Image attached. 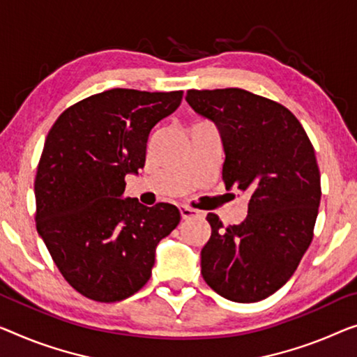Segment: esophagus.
<instances>
[{
  "instance_id": "esophagus-1",
  "label": "esophagus",
  "mask_w": 357,
  "mask_h": 357,
  "mask_svg": "<svg viewBox=\"0 0 357 357\" xmlns=\"http://www.w3.org/2000/svg\"><path fill=\"white\" fill-rule=\"evenodd\" d=\"M179 213H181V218L183 220H189V218L192 216H199V211L194 210V208H189V206H179Z\"/></svg>"
}]
</instances>
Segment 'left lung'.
<instances>
[{
  "label": "left lung",
  "mask_w": 357,
  "mask_h": 357,
  "mask_svg": "<svg viewBox=\"0 0 357 357\" xmlns=\"http://www.w3.org/2000/svg\"><path fill=\"white\" fill-rule=\"evenodd\" d=\"M197 114L220 130L226 189L250 194L248 215L225 227L208 213L202 275L237 303L264 300L289 280L314 237L321 173L305 128L284 105L241 88L189 89Z\"/></svg>",
  "instance_id": "8db88e82"
}]
</instances>
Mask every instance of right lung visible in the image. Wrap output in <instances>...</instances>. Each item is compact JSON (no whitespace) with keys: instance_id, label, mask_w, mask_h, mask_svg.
<instances>
[{"instance_id":"right-lung-1","label":"right lung","mask_w":357,"mask_h":357,"mask_svg":"<svg viewBox=\"0 0 357 357\" xmlns=\"http://www.w3.org/2000/svg\"><path fill=\"white\" fill-rule=\"evenodd\" d=\"M183 91L114 88L70 105L47 132L35 178L36 231L78 294L99 303L135 295L151 279L157 243L179 225L174 205L123 197L146 163L151 130Z\"/></svg>"}]
</instances>
